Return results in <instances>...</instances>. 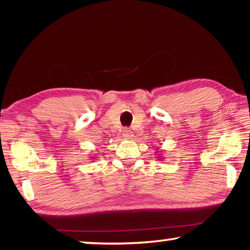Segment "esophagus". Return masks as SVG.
Returning a JSON list of instances; mask_svg holds the SVG:
<instances>
[{
	"mask_svg": "<svg viewBox=\"0 0 250 250\" xmlns=\"http://www.w3.org/2000/svg\"><path fill=\"white\" fill-rule=\"evenodd\" d=\"M122 137H124L125 139H132L133 134H132V131L129 130V129H124L122 130Z\"/></svg>",
	"mask_w": 250,
	"mask_h": 250,
	"instance_id": "esophagus-1",
	"label": "esophagus"
}]
</instances>
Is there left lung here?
I'll return each mask as SVG.
<instances>
[{
  "label": "left lung",
  "mask_w": 250,
  "mask_h": 250,
  "mask_svg": "<svg viewBox=\"0 0 250 250\" xmlns=\"http://www.w3.org/2000/svg\"><path fill=\"white\" fill-rule=\"evenodd\" d=\"M156 150H158V149H156ZM160 152H161V151H160ZM156 159H158V160H161V159H162V160H163V158H161V156H159V155H158V158H156Z\"/></svg>",
  "instance_id": "obj_1"
}]
</instances>
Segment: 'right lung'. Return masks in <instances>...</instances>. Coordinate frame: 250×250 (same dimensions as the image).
I'll return each instance as SVG.
<instances>
[{
	"label": "right lung",
	"mask_w": 250,
	"mask_h": 250,
	"mask_svg": "<svg viewBox=\"0 0 250 250\" xmlns=\"http://www.w3.org/2000/svg\"><path fill=\"white\" fill-rule=\"evenodd\" d=\"M91 158H92V159H94V158H95V156H91Z\"/></svg>",
	"instance_id": "right-lung-1"
}]
</instances>
